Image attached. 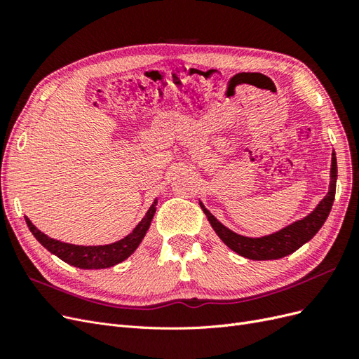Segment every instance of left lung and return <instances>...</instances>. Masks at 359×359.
I'll return each mask as SVG.
<instances>
[{"mask_svg": "<svg viewBox=\"0 0 359 359\" xmlns=\"http://www.w3.org/2000/svg\"><path fill=\"white\" fill-rule=\"evenodd\" d=\"M335 184H337V157L332 151L331 156V172H330V187L328 193L306 217L292 222L290 224L281 227L280 231L268 233L264 236H245L240 235L229 227H226L211 214L210 210L199 201L202 211L205 212L211 227L217 236L229 247L232 252L247 259L253 260H276L297 252L299 247L309 243L311 238L319 232L323 223L327 222L330 211L332 208L335 198Z\"/></svg>", "mask_w": 359, "mask_h": 359, "instance_id": "left-lung-1", "label": "left lung"}]
</instances>
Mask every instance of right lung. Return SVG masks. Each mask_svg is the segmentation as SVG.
<instances>
[{
  "instance_id": "obj_1",
  "label": "right lung",
  "mask_w": 359,
  "mask_h": 359,
  "mask_svg": "<svg viewBox=\"0 0 359 359\" xmlns=\"http://www.w3.org/2000/svg\"><path fill=\"white\" fill-rule=\"evenodd\" d=\"M157 202L158 201L156 198L144 219L137 223V226L132 232L121 238V240L104 245H76L62 243L58 240H53V238L39 231L27 215L25 222L29 227L31 233L36 236V240L46 250H49L52 255H55L66 264L81 269H103L124 262L127 257H130L136 252V248L144 241V238L151 226V222H153V217L157 210Z\"/></svg>"
}]
</instances>
